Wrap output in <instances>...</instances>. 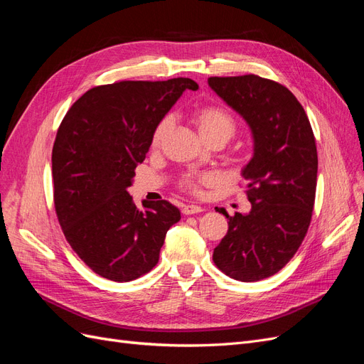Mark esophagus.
I'll use <instances>...</instances> for the list:
<instances>
[{"instance_id": "34e87169", "label": "esophagus", "mask_w": 364, "mask_h": 364, "mask_svg": "<svg viewBox=\"0 0 364 364\" xmlns=\"http://www.w3.org/2000/svg\"><path fill=\"white\" fill-rule=\"evenodd\" d=\"M202 211H203V208L199 206V205H185V206L182 208V213H183L185 215L199 214V213H202Z\"/></svg>"}]
</instances>
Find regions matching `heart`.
<instances>
[{
  "label": "heart",
  "mask_w": 364,
  "mask_h": 364,
  "mask_svg": "<svg viewBox=\"0 0 364 364\" xmlns=\"http://www.w3.org/2000/svg\"><path fill=\"white\" fill-rule=\"evenodd\" d=\"M194 123L199 129L200 135L208 141L215 136H225L230 138L235 132V121L230 117L223 107L220 106H203L197 109L194 112ZM171 127V117L167 115L164 117L159 123L156 124L155 130H153L151 135V147L158 149L164 142L165 136H167L168 130ZM215 181V176L213 173H199V171H191L182 176L179 185L183 190L200 194L203 186L211 185Z\"/></svg>",
  "instance_id": "1"
}]
</instances>
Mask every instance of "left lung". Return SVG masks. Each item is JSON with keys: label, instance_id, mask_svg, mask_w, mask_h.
Returning <instances> with one entry per match:
<instances>
[{"label": "left lung", "instance_id": "obj_1", "mask_svg": "<svg viewBox=\"0 0 364 364\" xmlns=\"http://www.w3.org/2000/svg\"><path fill=\"white\" fill-rule=\"evenodd\" d=\"M208 85L253 136V156L241 171L252 209L230 217L215 208L229 228L213 259L237 281H261L293 258L310 226L317 183L313 129L302 105L277 82L247 74L209 77Z\"/></svg>", "mask_w": 364, "mask_h": 364}]
</instances>
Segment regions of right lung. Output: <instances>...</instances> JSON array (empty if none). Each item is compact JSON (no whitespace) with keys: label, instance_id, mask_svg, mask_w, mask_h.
<instances>
[{"label":"right lung","instance_id":"add662e5","mask_svg":"<svg viewBox=\"0 0 364 364\" xmlns=\"http://www.w3.org/2000/svg\"><path fill=\"white\" fill-rule=\"evenodd\" d=\"M191 79L118 82L86 91L63 117L53 146L54 208L65 238L100 277L129 282L159 261L181 211L167 200H142L127 188L146 159L151 135Z\"/></svg>","mask_w":364,"mask_h":364}]
</instances>
